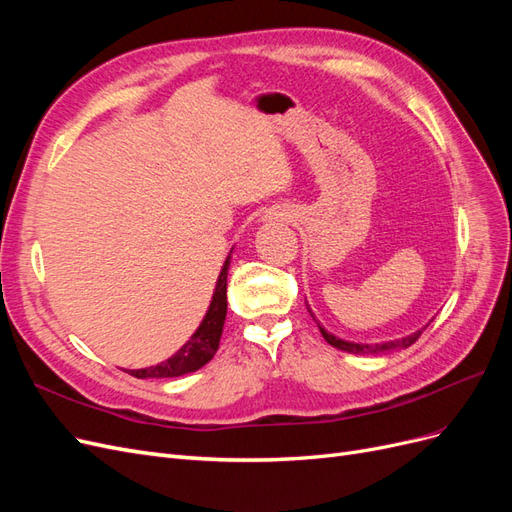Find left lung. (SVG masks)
I'll return each mask as SVG.
<instances>
[{
    "mask_svg": "<svg viewBox=\"0 0 512 512\" xmlns=\"http://www.w3.org/2000/svg\"><path fill=\"white\" fill-rule=\"evenodd\" d=\"M309 309V307H307ZM309 314H312V309H309ZM429 327V324H427ZM318 329H320V333H322V337L327 339V342L333 346V348H339V350H346V352H352V354H384V352H391V350H399V348H408V346H412L418 337H421V333L425 331H416V333H412V335H408V337H401V339H395V342H382V344H354V342H344V339H339V337H335V335H331V333H327L324 331L320 324H318Z\"/></svg>",
    "mask_w": 512,
    "mask_h": 512,
    "instance_id": "obj_1",
    "label": "left lung"
}]
</instances>
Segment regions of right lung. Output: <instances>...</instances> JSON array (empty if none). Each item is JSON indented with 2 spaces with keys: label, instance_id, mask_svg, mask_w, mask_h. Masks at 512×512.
<instances>
[{
  "label": "right lung",
  "instance_id": "obj_1",
  "mask_svg": "<svg viewBox=\"0 0 512 512\" xmlns=\"http://www.w3.org/2000/svg\"><path fill=\"white\" fill-rule=\"evenodd\" d=\"M228 265H230V256L226 258L222 273L218 277V286H215L213 292V301L209 305V312L205 320L200 322V327L196 333L183 344V348L177 350V354L170 356L168 361L156 365V367H147V369H132L130 374L134 378H175L190 374V371H196L209 363L213 359V354L220 348V337L224 331V320H226V275H228Z\"/></svg>",
  "mask_w": 512,
  "mask_h": 512
}]
</instances>
